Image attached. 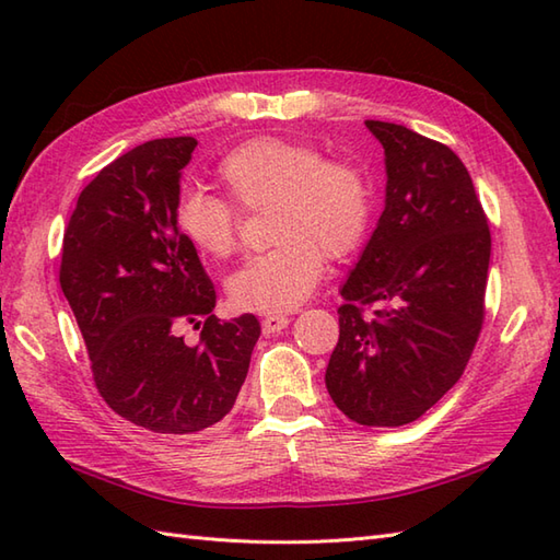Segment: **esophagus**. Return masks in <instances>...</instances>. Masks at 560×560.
<instances>
[{"label": "esophagus", "instance_id": "1", "mask_svg": "<svg viewBox=\"0 0 560 560\" xmlns=\"http://www.w3.org/2000/svg\"><path fill=\"white\" fill-rule=\"evenodd\" d=\"M291 319L287 315H265L261 317V329H265V335H277V331L287 329Z\"/></svg>", "mask_w": 560, "mask_h": 560}]
</instances>
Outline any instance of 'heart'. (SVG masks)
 Here are the masks:
<instances>
[{
    "mask_svg": "<svg viewBox=\"0 0 560 560\" xmlns=\"http://www.w3.org/2000/svg\"><path fill=\"white\" fill-rule=\"evenodd\" d=\"M213 175L237 209L269 207L267 237L277 243L229 279V295L241 311H293L323 279L325 255H353L371 231V177L359 163L325 159L311 144L281 137L247 139L225 153ZM232 206L217 195L187 192L175 205V229L201 257L229 259L241 231Z\"/></svg>",
    "mask_w": 560,
    "mask_h": 560,
    "instance_id": "1",
    "label": "heart"
}]
</instances>
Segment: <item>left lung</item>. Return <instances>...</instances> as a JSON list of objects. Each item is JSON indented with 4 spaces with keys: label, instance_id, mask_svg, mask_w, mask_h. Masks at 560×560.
<instances>
[{
    "label": "left lung",
    "instance_id": "8db88e82",
    "mask_svg": "<svg viewBox=\"0 0 560 560\" xmlns=\"http://www.w3.org/2000/svg\"><path fill=\"white\" fill-rule=\"evenodd\" d=\"M365 127L385 149V211L341 289L325 383L351 421L404 425L457 383L477 347L491 231L455 151L401 125Z\"/></svg>",
    "mask_w": 560,
    "mask_h": 560
}]
</instances>
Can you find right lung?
<instances>
[{
	"instance_id": "add662e5",
	"label": "right lung",
	"mask_w": 560,
	"mask_h": 560,
	"mask_svg": "<svg viewBox=\"0 0 560 560\" xmlns=\"http://www.w3.org/2000/svg\"><path fill=\"white\" fill-rule=\"evenodd\" d=\"M195 137L153 139L81 189L65 231L59 287L105 404L161 435H192L233 409L259 319L213 315L217 291L175 229ZM201 328L189 348L182 329Z\"/></svg>"
}]
</instances>
